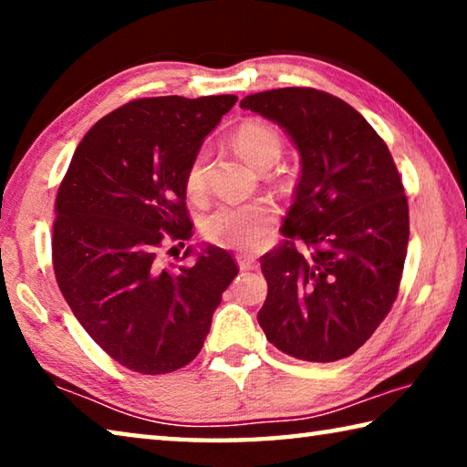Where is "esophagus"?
Returning a JSON list of instances; mask_svg holds the SVG:
<instances>
[{
	"mask_svg": "<svg viewBox=\"0 0 467 467\" xmlns=\"http://www.w3.org/2000/svg\"><path fill=\"white\" fill-rule=\"evenodd\" d=\"M239 267H241V272H249V270H255L257 264H255V259H251V257H239Z\"/></svg>",
	"mask_w": 467,
	"mask_h": 467,
	"instance_id": "esophagus-1",
	"label": "esophagus"
}]
</instances>
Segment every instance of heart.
Wrapping results in <instances>:
<instances>
[{
    "mask_svg": "<svg viewBox=\"0 0 467 467\" xmlns=\"http://www.w3.org/2000/svg\"><path fill=\"white\" fill-rule=\"evenodd\" d=\"M234 146L257 169H270L282 156V138L272 125L264 121H244L234 133ZM185 189L192 197L205 192L203 154H197L189 164ZM275 223V212L264 202L253 203H220L202 220L205 241L224 249L249 251L259 247L270 234Z\"/></svg>",
    "mask_w": 467,
    "mask_h": 467,
    "instance_id": "obj_1",
    "label": "heart"
}]
</instances>
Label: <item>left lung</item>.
<instances>
[{"instance_id":"left-lung-1","label":"left lung","mask_w":467,"mask_h":467,"mask_svg":"<svg viewBox=\"0 0 467 467\" xmlns=\"http://www.w3.org/2000/svg\"><path fill=\"white\" fill-rule=\"evenodd\" d=\"M241 107L284 128L303 164L282 226L288 239L259 259V326L298 360L350 357L391 311L404 272L408 197L389 148L357 109L323 90L257 92Z\"/></svg>"}]
</instances>
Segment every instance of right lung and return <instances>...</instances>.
Wrapping results in <instances>:
<instances>
[{
  "instance_id": "1",
  "label": "right lung",
  "mask_w": 467,
  "mask_h": 467,
  "mask_svg": "<svg viewBox=\"0 0 467 467\" xmlns=\"http://www.w3.org/2000/svg\"><path fill=\"white\" fill-rule=\"evenodd\" d=\"M234 102L131 100L86 133L59 185L51 247L61 295L94 342L136 373L189 365L239 274L231 253L212 244L192 265L158 262L164 244L193 236L187 169Z\"/></svg>"
}]
</instances>
